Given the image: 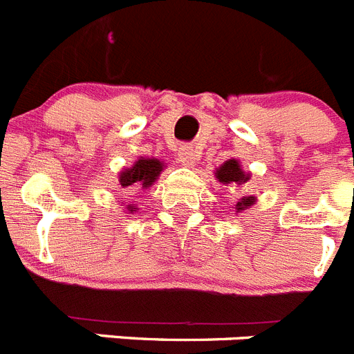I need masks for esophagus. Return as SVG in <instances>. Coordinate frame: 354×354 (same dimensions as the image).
Wrapping results in <instances>:
<instances>
[{"mask_svg":"<svg viewBox=\"0 0 354 354\" xmlns=\"http://www.w3.org/2000/svg\"><path fill=\"white\" fill-rule=\"evenodd\" d=\"M177 159L183 162L184 167H193L198 159V150L193 145H183L179 149V154H177Z\"/></svg>","mask_w":354,"mask_h":354,"instance_id":"esophagus-1","label":"esophagus"}]
</instances>
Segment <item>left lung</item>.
Listing matches in <instances>:
<instances>
[{"mask_svg":"<svg viewBox=\"0 0 354 354\" xmlns=\"http://www.w3.org/2000/svg\"><path fill=\"white\" fill-rule=\"evenodd\" d=\"M216 177L220 179V183H225V184H241V183H246L248 180V175L245 174V171L241 170L239 162L236 161V159H228L225 165H221L218 170H216ZM253 196H243V198L237 202V211H241V209L248 207V205L253 204Z\"/></svg>","mask_w":354,"mask_h":354,"instance_id":"left-lung-1","label":"left lung"}]
</instances>
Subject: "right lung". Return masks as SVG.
<instances>
[{
  "mask_svg": "<svg viewBox=\"0 0 354 354\" xmlns=\"http://www.w3.org/2000/svg\"><path fill=\"white\" fill-rule=\"evenodd\" d=\"M162 170V162H159L158 159H138L134 162L133 168H127L120 174V184L122 187H127V189H134V192H142L147 189L150 184L158 179V175ZM129 209H134L133 205H129Z\"/></svg>",
  "mask_w": 354,
  "mask_h": 354,
  "instance_id": "add662e5",
  "label": "right lung"
}]
</instances>
